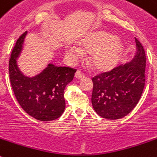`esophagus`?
Returning a JSON list of instances; mask_svg holds the SVG:
<instances>
[{"mask_svg":"<svg viewBox=\"0 0 157 157\" xmlns=\"http://www.w3.org/2000/svg\"><path fill=\"white\" fill-rule=\"evenodd\" d=\"M75 77L77 79H82L85 77V75L83 74L81 71H76V72L75 73Z\"/></svg>","mask_w":157,"mask_h":157,"instance_id":"1","label":"esophagus"}]
</instances>
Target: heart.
<instances>
[{
  "label": "heart",
  "mask_w": 157,
  "mask_h": 157,
  "mask_svg": "<svg viewBox=\"0 0 157 157\" xmlns=\"http://www.w3.org/2000/svg\"><path fill=\"white\" fill-rule=\"evenodd\" d=\"M78 46L79 48H67V56L76 60L82 53L89 54V62L92 68L101 72L115 67L124 50V43L121 39L102 29L87 34L79 42Z\"/></svg>",
  "instance_id": "1"
}]
</instances>
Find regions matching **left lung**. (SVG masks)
Listing matches in <instances>:
<instances>
[{
    "label": "left lung",
    "mask_w": 157,
    "mask_h": 157,
    "mask_svg": "<svg viewBox=\"0 0 157 157\" xmlns=\"http://www.w3.org/2000/svg\"><path fill=\"white\" fill-rule=\"evenodd\" d=\"M135 40L136 51L129 62L92 79V105L96 113L105 119L124 117L141 97L145 84L146 56L141 43L136 38Z\"/></svg>",
    "instance_id": "left-lung-1"
}]
</instances>
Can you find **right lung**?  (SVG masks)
I'll list each match as a JSON object with an SVG mask.
<instances>
[{"label": "right lung", "mask_w": 157, "mask_h": 157, "mask_svg": "<svg viewBox=\"0 0 157 157\" xmlns=\"http://www.w3.org/2000/svg\"><path fill=\"white\" fill-rule=\"evenodd\" d=\"M27 33L20 36L12 51L9 66L10 83L18 103L29 115L38 121H53L64 113V91L72 81L76 69L49 63L36 76L24 75L18 67L17 59Z\"/></svg>", "instance_id": "obj_1"}]
</instances>
